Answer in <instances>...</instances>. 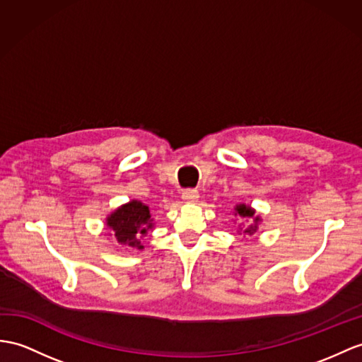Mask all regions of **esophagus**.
Segmentation results:
<instances>
[{
  "instance_id": "1",
  "label": "esophagus",
  "mask_w": 362,
  "mask_h": 362,
  "mask_svg": "<svg viewBox=\"0 0 362 362\" xmlns=\"http://www.w3.org/2000/svg\"><path fill=\"white\" fill-rule=\"evenodd\" d=\"M198 197H199V193H198V190H195V189H186V190L182 192V199L187 201V202L197 201Z\"/></svg>"
}]
</instances>
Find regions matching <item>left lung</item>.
I'll list each match as a JSON object with an SVG mask.
<instances>
[{
    "instance_id": "1",
    "label": "left lung",
    "mask_w": 362,
    "mask_h": 362,
    "mask_svg": "<svg viewBox=\"0 0 362 362\" xmlns=\"http://www.w3.org/2000/svg\"><path fill=\"white\" fill-rule=\"evenodd\" d=\"M236 211H238V215L240 216H244V218H252L253 215H255V211L252 210V209H249V207H245L244 204L243 206H238L236 207ZM258 216L255 218V223H250V224H247L244 227V233L245 235H253L255 232H257V228H258V226H257V223H258Z\"/></svg>"
}]
</instances>
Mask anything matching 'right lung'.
<instances>
[{"instance_id": "add662e5", "label": "right lung", "mask_w": 362, "mask_h": 362, "mask_svg": "<svg viewBox=\"0 0 362 362\" xmlns=\"http://www.w3.org/2000/svg\"><path fill=\"white\" fill-rule=\"evenodd\" d=\"M151 210L143 202L130 201L109 216L107 226L112 228L117 240L130 249H143L141 238L153 226Z\"/></svg>"}]
</instances>
